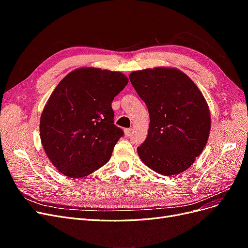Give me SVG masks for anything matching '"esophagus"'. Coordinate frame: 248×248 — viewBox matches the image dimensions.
Instances as JSON below:
<instances>
[{
	"mask_svg": "<svg viewBox=\"0 0 248 248\" xmlns=\"http://www.w3.org/2000/svg\"><path fill=\"white\" fill-rule=\"evenodd\" d=\"M131 132H132V130L131 129H125L124 130V134H125V137H130L131 136Z\"/></svg>",
	"mask_w": 248,
	"mask_h": 248,
	"instance_id": "1",
	"label": "esophagus"
}]
</instances>
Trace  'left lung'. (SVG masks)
I'll return each instance as SVG.
<instances>
[{
    "mask_svg": "<svg viewBox=\"0 0 248 248\" xmlns=\"http://www.w3.org/2000/svg\"><path fill=\"white\" fill-rule=\"evenodd\" d=\"M129 79L149 110L140 160L162 176L185 171L204 150L211 129L208 103L198 86L174 67L132 71Z\"/></svg>",
    "mask_w": 248,
    "mask_h": 248,
    "instance_id": "1",
    "label": "left lung"
}]
</instances>
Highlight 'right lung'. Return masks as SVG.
<instances>
[{"label":"right lung","mask_w":248,"mask_h":248,"mask_svg":"<svg viewBox=\"0 0 248 248\" xmlns=\"http://www.w3.org/2000/svg\"><path fill=\"white\" fill-rule=\"evenodd\" d=\"M128 82L119 71L81 67L51 93L40 117L46 156L61 174L84 178L106 164L123 130L114 124L111 101Z\"/></svg>","instance_id":"1"}]
</instances>
